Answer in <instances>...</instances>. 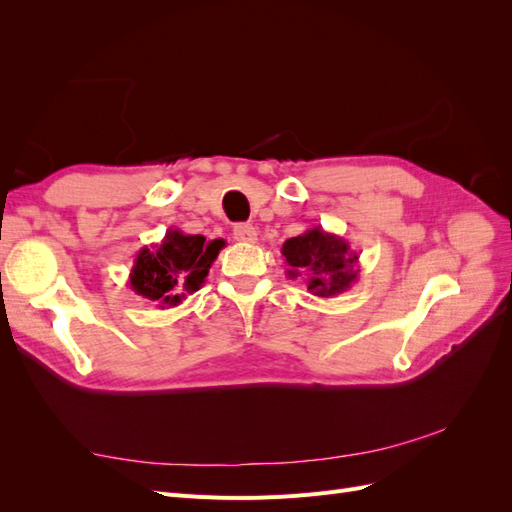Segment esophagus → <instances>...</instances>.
<instances>
[{
    "label": "esophagus",
    "instance_id": "esophagus-1",
    "mask_svg": "<svg viewBox=\"0 0 512 512\" xmlns=\"http://www.w3.org/2000/svg\"><path fill=\"white\" fill-rule=\"evenodd\" d=\"M232 235H235V239L239 243H254L258 239L256 228L250 224H237L235 230H232Z\"/></svg>",
    "mask_w": 512,
    "mask_h": 512
}]
</instances>
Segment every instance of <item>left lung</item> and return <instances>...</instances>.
<instances>
[{
	"instance_id": "left-lung-1",
	"label": "left lung",
	"mask_w": 512,
	"mask_h": 512,
	"mask_svg": "<svg viewBox=\"0 0 512 512\" xmlns=\"http://www.w3.org/2000/svg\"><path fill=\"white\" fill-rule=\"evenodd\" d=\"M282 256L290 267V280L303 277L307 290L322 299L337 297L359 280V254L344 237L327 232L322 226L305 230L282 245Z\"/></svg>"
}]
</instances>
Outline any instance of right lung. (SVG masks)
I'll use <instances>...</instances> for the list:
<instances>
[{
    "label": "right lung",
    "instance_id": "1",
    "mask_svg": "<svg viewBox=\"0 0 512 512\" xmlns=\"http://www.w3.org/2000/svg\"><path fill=\"white\" fill-rule=\"evenodd\" d=\"M220 250V241L207 243L203 235H185L179 228H170L151 250L143 247L136 254L128 284L156 307H175L205 284Z\"/></svg>",
    "mask_w": 512,
    "mask_h": 512
}]
</instances>
